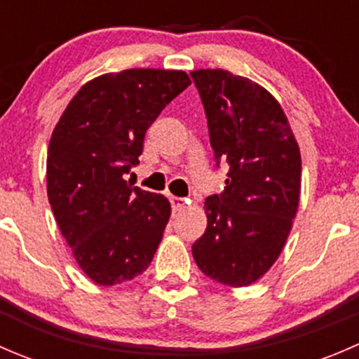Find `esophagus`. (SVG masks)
Wrapping results in <instances>:
<instances>
[{"label":"esophagus","mask_w":359,"mask_h":359,"mask_svg":"<svg viewBox=\"0 0 359 359\" xmlns=\"http://www.w3.org/2000/svg\"><path fill=\"white\" fill-rule=\"evenodd\" d=\"M170 203H172L173 212H180V210L186 208V205L189 203V200H186V198H179V196H172L170 198Z\"/></svg>","instance_id":"1"}]
</instances>
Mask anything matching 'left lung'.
<instances>
[{
	"label": "left lung",
	"mask_w": 359,
	"mask_h": 359,
	"mask_svg": "<svg viewBox=\"0 0 359 359\" xmlns=\"http://www.w3.org/2000/svg\"><path fill=\"white\" fill-rule=\"evenodd\" d=\"M208 123L217 166L229 165L220 194L205 201L198 267L217 283L247 287L276 262L300 194V151L273 95L224 69L191 72Z\"/></svg>",
	"instance_id": "1"
}]
</instances>
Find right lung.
Wrapping results in <instances>:
<instances>
[{"label": "right lung", "mask_w": 359, "mask_h": 359, "mask_svg": "<svg viewBox=\"0 0 359 359\" xmlns=\"http://www.w3.org/2000/svg\"><path fill=\"white\" fill-rule=\"evenodd\" d=\"M191 85L184 71L128 69L81 86L60 116L46 158V187L60 233L95 283L130 281L149 267L170 203L125 175L146 132Z\"/></svg>", "instance_id": "right-lung-1"}]
</instances>
